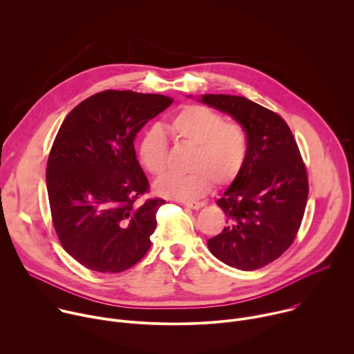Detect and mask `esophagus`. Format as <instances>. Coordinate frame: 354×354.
<instances>
[{
  "mask_svg": "<svg viewBox=\"0 0 354 354\" xmlns=\"http://www.w3.org/2000/svg\"><path fill=\"white\" fill-rule=\"evenodd\" d=\"M206 203L205 201H183V206L185 207H189V209H193V210H198L203 207Z\"/></svg>",
  "mask_w": 354,
  "mask_h": 354,
  "instance_id": "esophagus-1",
  "label": "esophagus"
}]
</instances>
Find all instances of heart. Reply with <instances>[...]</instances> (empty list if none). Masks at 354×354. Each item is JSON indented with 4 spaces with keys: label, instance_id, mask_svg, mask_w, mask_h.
<instances>
[{
    "label": "heart",
    "instance_id": "heart-1",
    "mask_svg": "<svg viewBox=\"0 0 354 354\" xmlns=\"http://www.w3.org/2000/svg\"><path fill=\"white\" fill-rule=\"evenodd\" d=\"M175 140L192 147L187 174H167L156 183L160 196L175 200H194L212 185L225 187L243 169L248 157V133L238 122L201 105L180 108L169 122ZM137 154L141 165L154 176L167 169L168 141L157 126L149 127L140 138Z\"/></svg>",
    "mask_w": 354,
    "mask_h": 354
}]
</instances>
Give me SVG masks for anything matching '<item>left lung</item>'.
<instances>
[{"instance_id": "obj_1", "label": "left lung", "mask_w": 354, "mask_h": 354, "mask_svg": "<svg viewBox=\"0 0 354 354\" xmlns=\"http://www.w3.org/2000/svg\"><path fill=\"white\" fill-rule=\"evenodd\" d=\"M248 133V157L217 205L228 227L207 241L212 254L239 270H257L294 242L308 198L307 168L284 119L243 96L203 95Z\"/></svg>"}]
</instances>
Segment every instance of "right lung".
I'll return each instance as SVG.
<instances>
[{
    "instance_id": "1",
    "label": "right lung",
    "mask_w": 354,
    "mask_h": 354,
    "mask_svg": "<svg viewBox=\"0 0 354 354\" xmlns=\"http://www.w3.org/2000/svg\"><path fill=\"white\" fill-rule=\"evenodd\" d=\"M174 99L106 89L75 106L50 149L46 186L62 246L82 266L120 273L140 262L157 228L160 197L149 192L134 149L140 129Z\"/></svg>"
}]
</instances>
